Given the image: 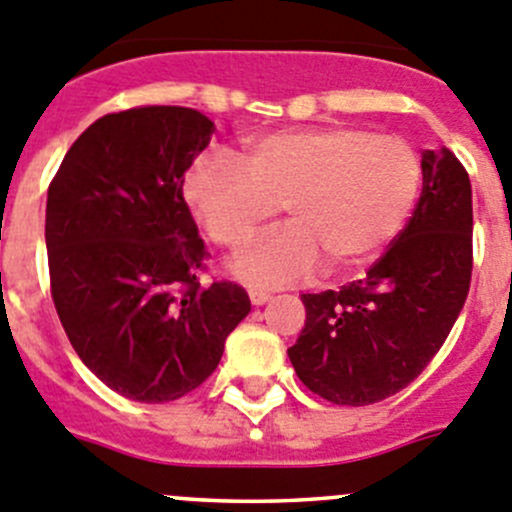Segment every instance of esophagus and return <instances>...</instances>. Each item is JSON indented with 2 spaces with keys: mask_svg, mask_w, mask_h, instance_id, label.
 <instances>
[{
  "mask_svg": "<svg viewBox=\"0 0 512 512\" xmlns=\"http://www.w3.org/2000/svg\"><path fill=\"white\" fill-rule=\"evenodd\" d=\"M272 300V295L270 292H262V290H250V302L252 305H265V302H270Z\"/></svg>",
  "mask_w": 512,
  "mask_h": 512,
  "instance_id": "obj_1",
  "label": "esophagus"
}]
</instances>
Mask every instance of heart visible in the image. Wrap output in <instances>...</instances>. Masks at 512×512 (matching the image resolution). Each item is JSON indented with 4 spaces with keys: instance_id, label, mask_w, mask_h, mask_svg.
I'll return each instance as SVG.
<instances>
[{
    "instance_id": "obj_1",
    "label": "heart",
    "mask_w": 512,
    "mask_h": 512,
    "mask_svg": "<svg viewBox=\"0 0 512 512\" xmlns=\"http://www.w3.org/2000/svg\"><path fill=\"white\" fill-rule=\"evenodd\" d=\"M423 190L408 140L362 127L272 132L240 155L212 152L187 170L182 197L217 247L240 250L277 210L290 225L232 260L250 285H287L327 265L352 272L400 235Z\"/></svg>"
}]
</instances>
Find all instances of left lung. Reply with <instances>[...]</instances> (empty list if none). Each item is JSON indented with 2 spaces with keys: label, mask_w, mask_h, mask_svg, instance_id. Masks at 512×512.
Here are the masks:
<instances>
[{
  "label": "left lung",
  "mask_w": 512,
  "mask_h": 512,
  "mask_svg": "<svg viewBox=\"0 0 512 512\" xmlns=\"http://www.w3.org/2000/svg\"><path fill=\"white\" fill-rule=\"evenodd\" d=\"M473 275V190L450 150L423 152L413 217L362 280L302 295L307 320L287 350L305 388L335 405L408 388L443 347Z\"/></svg>",
  "instance_id": "8db88e82"
}]
</instances>
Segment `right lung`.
Returning <instances> with one entry per match:
<instances>
[{
    "instance_id": "right-lung-1",
    "label": "right lung",
    "mask_w": 512,
    "mask_h": 512,
    "mask_svg": "<svg viewBox=\"0 0 512 512\" xmlns=\"http://www.w3.org/2000/svg\"><path fill=\"white\" fill-rule=\"evenodd\" d=\"M215 124L190 107L104 114L47 192V260L59 322L114 393L170 403L200 388L250 312L245 287H202L207 247L182 197Z\"/></svg>"
}]
</instances>
